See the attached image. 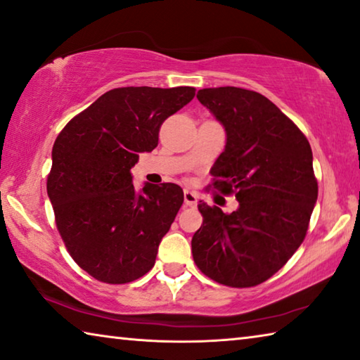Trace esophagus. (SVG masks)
Returning <instances> with one entry per match:
<instances>
[{
	"mask_svg": "<svg viewBox=\"0 0 360 360\" xmlns=\"http://www.w3.org/2000/svg\"><path fill=\"white\" fill-rule=\"evenodd\" d=\"M184 202L187 206H191V208H195L198 202V195L192 192V191H184Z\"/></svg>",
	"mask_w": 360,
	"mask_h": 360,
	"instance_id": "obj_1",
	"label": "esophagus"
}]
</instances>
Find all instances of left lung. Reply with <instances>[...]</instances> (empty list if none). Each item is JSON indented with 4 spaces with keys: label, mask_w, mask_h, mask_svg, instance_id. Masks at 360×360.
Instances as JSON below:
<instances>
[{
    "label": "left lung",
    "mask_w": 360,
    "mask_h": 360,
    "mask_svg": "<svg viewBox=\"0 0 360 360\" xmlns=\"http://www.w3.org/2000/svg\"><path fill=\"white\" fill-rule=\"evenodd\" d=\"M197 98L225 130L211 174L217 191L235 192L238 208L224 212L200 202L193 260L217 283L251 288L283 268L307 235L318 200L311 146L281 109L252 90L203 89Z\"/></svg>",
    "instance_id": "obj_1"
}]
</instances>
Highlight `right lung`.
<instances>
[{
    "mask_svg": "<svg viewBox=\"0 0 360 360\" xmlns=\"http://www.w3.org/2000/svg\"><path fill=\"white\" fill-rule=\"evenodd\" d=\"M193 96V87L109 90L57 136L49 200L71 257L98 281L125 284L154 266L184 192L173 182L138 191L130 169L157 148L163 120Z\"/></svg>",
    "mask_w": 360,
    "mask_h": 360,
    "instance_id": "1",
    "label": "right lung"
}]
</instances>
